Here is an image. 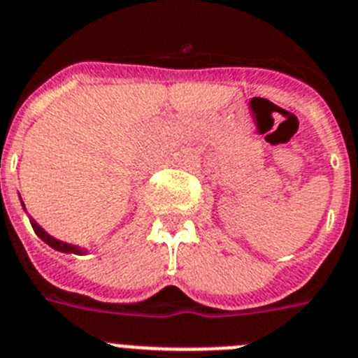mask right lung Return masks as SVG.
I'll use <instances>...</instances> for the list:
<instances>
[{
    "mask_svg": "<svg viewBox=\"0 0 358 358\" xmlns=\"http://www.w3.org/2000/svg\"><path fill=\"white\" fill-rule=\"evenodd\" d=\"M32 224V229L36 231V235L40 236L41 240H43L45 244H49L50 248L56 249V251H62V253H74V255H80L82 253V249L76 248V245H71V244H65V242H62V240H56L52 238V236L49 235V233H45L43 229H41L40 225L36 224L34 220H31Z\"/></svg>",
    "mask_w": 358,
    "mask_h": 358,
    "instance_id": "1",
    "label": "right lung"
}]
</instances>
